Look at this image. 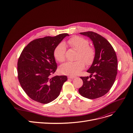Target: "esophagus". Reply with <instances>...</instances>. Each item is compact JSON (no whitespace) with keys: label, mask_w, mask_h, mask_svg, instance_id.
<instances>
[{"label":"esophagus","mask_w":133,"mask_h":133,"mask_svg":"<svg viewBox=\"0 0 133 133\" xmlns=\"http://www.w3.org/2000/svg\"><path fill=\"white\" fill-rule=\"evenodd\" d=\"M75 78V76H68V78H69V79H74Z\"/></svg>","instance_id":"esophagus-1"}]
</instances>
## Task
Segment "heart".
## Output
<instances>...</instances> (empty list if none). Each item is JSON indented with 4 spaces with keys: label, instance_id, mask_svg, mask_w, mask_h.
<instances>
[{
    "label": "heart",
    "instance_id": "obj_1",
    "mask_svg": "<svg viewBox=\"0 0 133 133\" xmlns=\"http://www.w3.org/2000/svg\"><path fill=\"white\" fill-rule=\"evenodd\" d=\"M71 48L78 51L76 57L78 60L74 62H66L60 66L59 70L63 74L76 75L79 74L85 67V63L91 65L95 57V51L89 46L88 40L79 36H74L67 41ZM65 44L60 43L55 48L53 52L54 58L59 62H63L65 59Z\"/></svg>",
    "mask_w": 133,
    "mask_h": 133
}]
</instances>
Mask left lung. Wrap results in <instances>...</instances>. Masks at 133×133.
Returning <instances> with one entry per match:
<instances>
[{
  "mask_svg": "<svg viewBox=\"0 0 133 133\" xmlns=\"http://www.w3.org/2000/svg\"><path fill=\"white\" fill-rule=\"evenodd\" d=\"M93 43L95 51L94 62L87 72L89 76H81L83 84L79 89L84 97L94 99L103 96L110 90L117 74L118 60L115 51L107 40L93 31L80 33ZM93 75L94 78H91Z\"/></svg>",
  "mask_w": 133,
  "mask_h": 133,
  "instance_id": "1",
  "label": "left lung"
}]
</instances>
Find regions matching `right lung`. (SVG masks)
<instances>
[{"instance_id": "right-lung-1", "label": "right lung", "mask_w": 133, "mask_h": 133, "mask_svg": "<svg viewBox=\"0 0 133 133\" xmlns=\"http://www.w3.org/2000/svg\"><path fill=\"white\" fill-rule=\"evenodd\" d=\"M67 33L33 40L24 48L18 61V78L29 98L42 104L53 101L59 95L65 75L51 77L57 69L53 55L55 48Z\"/></svg>"}]
</instances>
